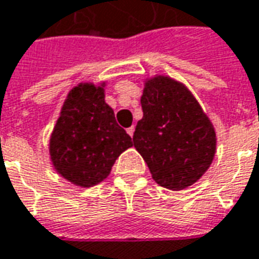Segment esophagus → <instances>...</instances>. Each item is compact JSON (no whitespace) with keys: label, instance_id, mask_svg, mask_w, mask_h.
<instances>
[{"label":"esophagus","instance_id":"esophagus-1","mask_svg":"<svg viewBox=\"0 0 259 259\" xmlns=\"http://www.w3.org/2000/svg\"><path fill=\"white\" fill-rule=\"evenodd\" d=\"M127 132V135L130 136V137H133V133H135V126H130L129 129L126 130Z\"/></svg>","mask_w":259,"mask_h":259}]
</instances>
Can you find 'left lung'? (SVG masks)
<instances>
[{
	"instance_id": "left-lung-1",
	"label": "left lung",
	"mask_w": 259,
	"mask_h": 259,
	"mask_svg": "<svg viewBox=\"0 0 259 259\" xmlns=\"http://www.w3.org/2000/svg\"><path fill=\"white\" fill-rule=\"evenodd\" d=\"M141 108L133 146L152 179L169 190L195 183L209 168L217 148L213 126L197 100L183 84L157 76L146 83Z\"/></svg>"
}]
</instances>
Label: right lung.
Masks as SVG:
<instances>
[{
  "label": "right lung",
  "instance_id": "add662e5",
  "mask_svg": "<svg viewBox=\"0 0 259 259\" xmlns=\"http://www.w3.org/2000/svg\"><path fill=\"white\" fill-rule=\"evenodd\" d=\"M132 137L104 101V89L79 84L68 94L50 140L54 168L73 185L90 187L107 178Z\"/></svg>",
  "mask_w": 259,
  "mask_h": 259
}]
</instances>
